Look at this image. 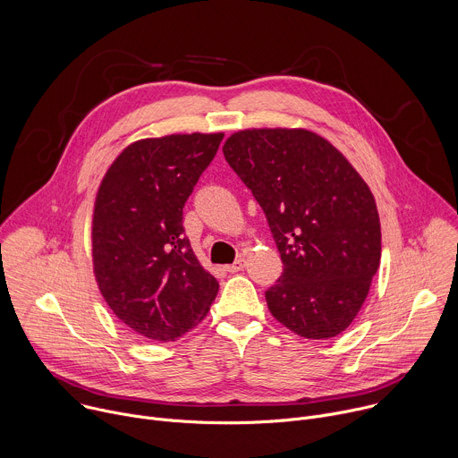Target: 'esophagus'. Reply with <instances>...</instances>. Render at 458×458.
<instances>
[{
    "label": "esophagus",
    "mask_w": 458,
    "mask_h": 458,
    "mask_svg": "<svg viewBox=\"0 0 458 458\" xmlns=\"http://www.w3.org/2000/svg\"><path fill=\"white\" fill-rule=\"evenodd\" d=\"M244 266H246V260H244V257H239L233 264H230V266H226L225 269L228 271V273H237V271H241V269H244Z\"/></svg>",
    "instance_id": "34e87169"
}]
</instances>
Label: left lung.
I'll return each mask as SVG.
<instances>
[{"label": "left lung", "instance_id": "1", "mask_svg": "<svg viewBox=\"0 0 458 458\" xmlns=\"http://www.w3.org/2000/svg\"><path fill=\"white\" fill-rule=\"evenodd\" d=\"M225 158L266 214L284 269L266 291L289 331L327 340L345 331L381 259L374 196L326 138L306 129H246Z\"/></svg>", "mask_w": 458, "mask_h": 458}]
</instances>
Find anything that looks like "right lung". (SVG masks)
Masks as SVG:
<instances>
[{
  "label": "right lung",
  "mask_w": 458,
  "mask_h": 458,
  "mask_svg": "<svg viewBox=\"0 0 458 458\" xmlns=\"http://www.w3.org/2000/svg\"><path fill=\"white\" fill-rule=\"evenodd\" d=\"M223 132L131 143L107 169L91 226L93 271L109 310L136 335L174 342L199 324L219 291L183 228V207Z\"/></svg>",
  "instance_id": "obj_1"
}]
</instances>
